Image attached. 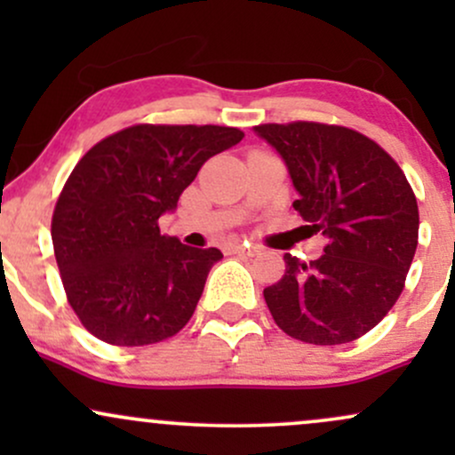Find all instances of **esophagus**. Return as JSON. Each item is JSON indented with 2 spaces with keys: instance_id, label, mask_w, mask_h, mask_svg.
<instances>
[{
  "instance_id": "esophagus-1",
  "label": "esophagus",
  "mask_w": 455,
  "mask_h": 455,
  "mask_svg": "<svg viewBox=\"0 0 455 455\" xmlns=\"http://www.w3.org/2000/svg\"><path fill=\"white\" fill-rule=\"evenodd\" d=\"M224 252L227 254H242V257H254L259 252V248L250 243H242V242H233L224 245Z\"/></svg>"
}]
</instances>
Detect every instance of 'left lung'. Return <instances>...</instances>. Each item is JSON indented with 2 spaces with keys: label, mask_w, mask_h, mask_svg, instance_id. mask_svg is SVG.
Returning <instances> with one entry per match:
<instances>
[{
  "label": "left lung",
  "mask_w": 455,
  "mask_h": 455,
  "mask_svg": "<svg viewBox=\"0 0 455 455\" xmlns=\"http://www.w3.org/2000/svg\"><path fill=\"white\" fill-rule=\"evenodd\" d=\"M254 130L289 166L295 212L327 237L325 254L310 263L284 254V275L263 291L265 304L295 340H357L404 289L419 235L415 192L398 162L357 130L318 122Z\"/></svg>",
  "instance_id": "left-lung-1"
}]
</instances>
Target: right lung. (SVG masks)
I'll return each mask as SVG.
<instances>
[{
    "label": "right lung",
    "mask_w": 455,
    "mask_h": 455,
    "mask_svg": "<svg viewBox=\"0 0 455 455\" xmlns=\"http://www.w3.org/2000/svg\"><path fill=\"white\" fill-rule=\"evenodd\" d=\"M239 128L137 124L98 140L76 162L55 203L51 237L68 304L81 325L115 347L169 340L195 315L218 248L160 235L212 156Z\"/></svg>",
    "instance_id": "add662e5"
}]
</instances>
